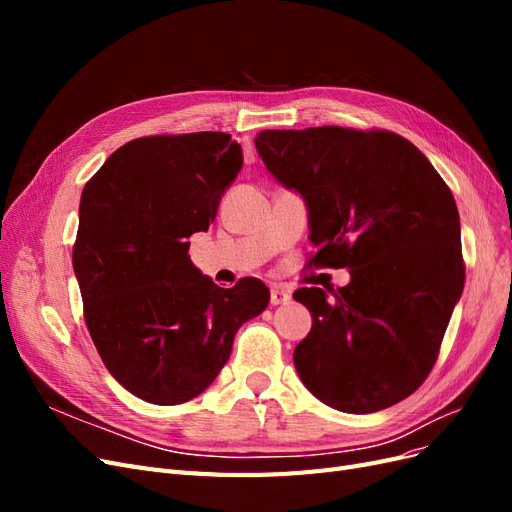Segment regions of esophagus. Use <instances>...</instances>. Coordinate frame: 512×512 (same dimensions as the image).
Wrapping results in <instances>:
<instances>
[{
  "label": "esophagus",
  "instance_id": "1",
  "mask_svg": "<svg viewBox=\"0 0 512 512\" xmlns=\"http://www.w3.org/2000/svg\"><path fill=\"white\" fill-rule=\"evenodd\" d=\"M290 301V292L282 286H273L271 288V305H284Z\"/></svg>",
  "mask_w": 512,
  "mask_h": 512
}]
</instances>
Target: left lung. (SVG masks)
I'll use <instances>...</instances> for the list:
<instances>
[{
  "label": "left lung",
  "instance_id": "left-lung-1",
  "mask_svg": "<svg viewBox=\"0 0 512 512\" xmlns=\"http://www.w3.org/2000/svg\"><path fill=\"white\" fill-rule=\"evenodd\" d=\"M258 156L307 205L309 265L350 269V284L292 294L312 314L294 348L309 393L348 414L412 395L438 359L466 267L455 198L404 136L337 126L262 130Z\"/></svg>",
  "mask_w": 512,
  "mask_h": 512
}]
</instances>
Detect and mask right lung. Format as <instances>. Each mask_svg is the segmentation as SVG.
I'll return each instance as SVG.
<instances>
[{
	"label": "right lung",
	"mask_w": 512,
	"mask_h": 512,
	"mask_svg": "<svg viewBox=\"0 0 512 512\" xmlns=\"http://www.w3.org/2000/svg\"><path fill=\"white\" fill-rule=\"evenodd\" d=\"M243 166L226 132L143 136L85 183L72 267L85 324L111 376L149 404L177 406L218 378L269 288H220L190 260Z\"/></svg>",
	"instance_id": "add662e5"
}]
</instances>
